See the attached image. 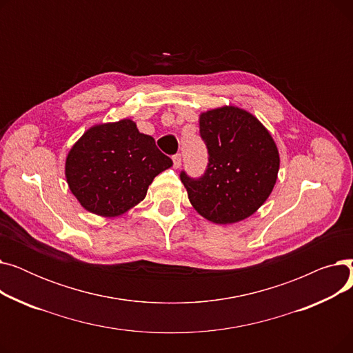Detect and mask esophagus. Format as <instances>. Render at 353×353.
Segmentation results:
<instances>
[{
    "instance_id": "obj_1",
    "label": "esophagus",
    "mask_w": 353,
    "mask_h": 353,
    "mask_svg": "<svg viewBox=\"0 0 353 353\" xmlns=\"http://www.w3.org/2000/svg\"><path fill=\"white\" fill-rule=\"evenodd\" d=\"M173 164H174L176 169H179V167L181 165V154H180V153H177V154L173 156Z\"/></svg>"
}]
</instances>
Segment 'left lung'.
Instances as JSON below:
<instances>
[{"mask_svg":"<svg viewBox=\"0 0 353 353\" xmlns=\"http://www.w3.org/2000/svg\"><path fill=\"white\" fill-rule=\"evenodd\" d=\"M200 137L209 153L205 174L180 173L193 208L217 225L252 216L272 193L279 172L270 133L248 111L226 105L200 114Z\"/></svg>","mask_w":353,"mask_h":353,"instance_id":"left-lung-1","label":"left lung"}]
</instances>
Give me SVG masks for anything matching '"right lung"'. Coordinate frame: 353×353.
<instances>
[{
  "label": "right lung",
  "mask_w": 353,
  "mask_h": 353,
  "mask_svg": "<svg viewBox=\"0 0 353 353\" xmlns=\"http://www.w3.org/2000/svg\"><path fill=\"white\" fill-rule=\"evenodd\" d=\"M173 165L132 120L88 128L65 160V177L81 206L114 217L140 203L153 179Z\"/></svg>",
  "instance_id": "add662e5"
}]
</instances>
